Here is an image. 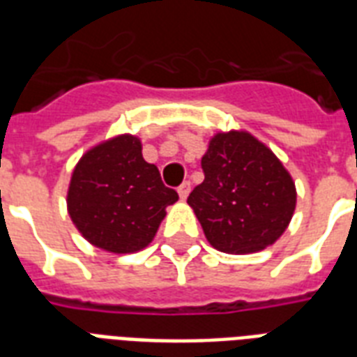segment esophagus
Returning a JSON list of instances; mask_svg holds the SVG:
<instances>
[{
  "label": "esophagus",
  "mask_w": 357,
  "mask_h": 357,
  "mask_svg": "<svg viewBox=\"0 0 357 357\" xmlns=\"http://www.w3.org/2000/svg\"><path fill=\"white\" fill-rule=\"evenodd\" d=\"M189 192H190V181H183V183L178 187L179 198H181V200H185V198L189 196Z\"/></svg>",
  "instance_id": "34e87169"
}]
</instances>
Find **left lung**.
Masks as SVG:
<instances>
[{
    "mask_svg": "<svg viewBox=\"0 0 357 357\" xmlns=\"http://www.w3.org/2000/svg\"><path fill=\"white\" fill-rule=\"evenodd\" d=\"M202 170L206 178L187 204L213 248L250 254L280 238L293 217L296 190L265 144L244 131L215 135Z\"/></svg>",
    "mask_w": 357,
    "mask_h": 357,
    "instance_id": "1",
    "label": "left lung"
}]
</instances>
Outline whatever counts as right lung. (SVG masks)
I'll use <instances>...</instances> for the list:
<instances>
[{"instance_id": "1", "label": "right lung", "mask_w": 357, "mask_h": 357, "mask_svg": "<svg viewBox=\"0 0 357 357\" xmlns=\"http://www.w3.org/2000/svg\"><path fill=\"white\" fill-rule=\"evenodd\" d=\"M176 200L178 192L165 187L155 165L144 161L140 140L120 135L81 157L70 181L68 213L89 243L131 254L151 243Z\"/></svg>"}]
</instances>
